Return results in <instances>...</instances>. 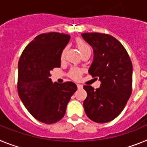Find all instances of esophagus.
I'll list each match as a JSON object with an SVG mask.
<instances>
[{"label": "esophagus", "mask_w": 147, "mask_h": 147, "mask_svg": "<svg viewBox=\"0 0 147 147\" xmlns=\"http://www.w3.org/2000/svg\"><path fill=\"white\" fill-rule=\"evenodd\" d=\"M77 86H78V89H81V88L83 87L82 85H81V84H77Z\"/></svg>", "instance_id": "esophagus-1"}]
</instances>
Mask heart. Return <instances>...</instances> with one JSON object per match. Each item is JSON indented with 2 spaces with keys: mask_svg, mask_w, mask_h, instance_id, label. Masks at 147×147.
<instances>
[{
  "mask_svg": "<svg viewBox=\"0 0 147 147\" xmlns=\"http://www.w3.org/2000/svg\"><path fill=\"white\" fill-rule=\"evenodd\" d=\"M76 43H77L78 47L79 48V49L81 52L82 55H84V53H86L87 52H91V49H90L89 46L84 40H83L82 39H78L77 41H76ZM67 49H68V47H65L63 49V50H62V52H61V60H63L65 58V57H66ZM69 75L70 77L72 78L78 79L80 78V76H81V70L77 68L71 69L69 71Z\"/></svg>",
  "mask_w": 147,
  "mask_h": 147,
  "instance_id": "b5f03b06",
  "label": "heart"
}]
</instances>
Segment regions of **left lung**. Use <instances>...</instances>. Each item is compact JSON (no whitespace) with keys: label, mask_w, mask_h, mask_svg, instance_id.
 <instances>
[{"label":"left lung","mask_w":147,"mask_h":147,"mask_svg":"<svg viewBox=\"0 0 147 147\" xmlns=\"http://www.w3.org/2000/svg\"><path fill=\"white\" fill-rule=\"evenodd\" d=\"M81 35L94 52L89 73L100 81L95 90L91 86H84L87 92L84 110L92 121L107 123L121 114L131 95L132 62L126 49L114 37L97 32Z\"/></svg>","instance_id":"1"}]
</instances>
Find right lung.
<instances>
[{"label":"right lung","instance_id":"add662e5","mask_svg":"<svg viewBox=\"0 0 147 147\" xmlns=\"http://www.w3.org/2000/svg\"><path fill=\"white\" fill-rule=\"evenodd\" d=\"M63 33L38 35L26 47L18 62V92L30 114L42 123L59 121L66 106L77 90L72 81L53 84L51 70L61 66V54L69 41Z\"/></svg>","mask_w":147,"mask_h":147}]
</instances>
